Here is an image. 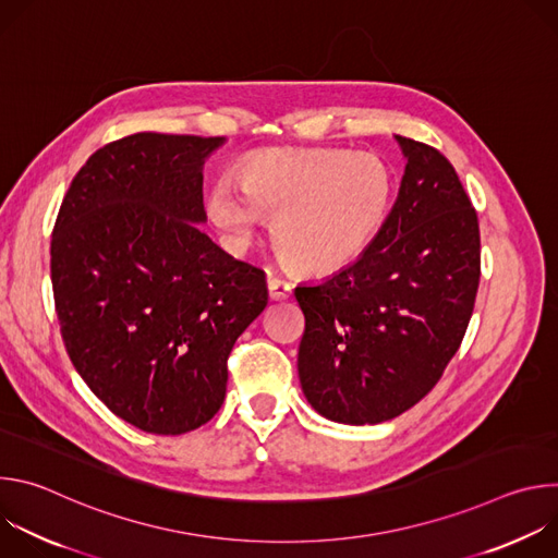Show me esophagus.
<instances>
[{"label":"esophagus","mask_w":558,"mask_h":558,"mask_svg":"<svg viewBox=\"0 0 558 558\" xmlns=\"http://www.w3.org/2000/svg\"><path fill=\"white\" fill-rule=\"evenodd\" d=\"M267 287H269L271 300H287L291 295V282H287L282 276L269 274L267 276Z\"/></svg>","instance_id":"34e87169"}]
</instances>
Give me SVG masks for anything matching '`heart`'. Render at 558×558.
<instances>
[{
    "label": "heart",
    "mask_w": 558,
    "mask_h": 558,
    "mask_svg": "<svg viewBox=\"0 0 558 558\" xmlns=\"http://www.w3.org/2000/svg\"><path fill=\"white\" fill-rule=\"evenodd\" d=\"M235 181H218L207 209L218 229L245 243L274 216L276 250L293 267L331 274L357 260L384 229L395 170L379 156L342 149H269L252 156Z\"/></svg>",
    "instance_id": "1"
}]
</instances>
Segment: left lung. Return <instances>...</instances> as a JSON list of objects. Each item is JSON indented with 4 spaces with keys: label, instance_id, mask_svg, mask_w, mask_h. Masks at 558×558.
<instances>
[{
    "label": "left lung",
    "instance_id": "obj_1",
    "mask_svg": "<svg viewBox=\"0 0 558 558\" xmlns=\"http://www.w3.org/2000/svg\"><path fill=\"white\" fill-rule=\"evenodd\" d=\"M400 194L373 245L340 274L295 287L298 375L331 422L379 424L426 397L457 353L482 276L476 211L448 158L395 136Z\"/></svg>",
    "mask_w": 558,
    "mask_h": 558
}]
</instances>
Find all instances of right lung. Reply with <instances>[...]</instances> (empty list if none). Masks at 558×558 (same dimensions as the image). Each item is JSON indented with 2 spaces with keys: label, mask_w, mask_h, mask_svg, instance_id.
Wrapping results in <instances>:
<instances>
[{
  "label": "right lung",
  "mask_w": 558,
  "mask_h": 558,
  "mask_svg": "<svg viewBox=\"0 0 558 558\" xmlns=\"http://www.w3.org/2000/svg\"><path fill=\"white\" fill-rule=\"evenodd\" d=\"M225 136L138 132L97 149L59 207L50 278L70 362L99 400L154 435L222 407L227 357L267 306L265 271L205 222L203 163Z\"/></svg>",
  "instance_id": "1"
}]
</instances>
